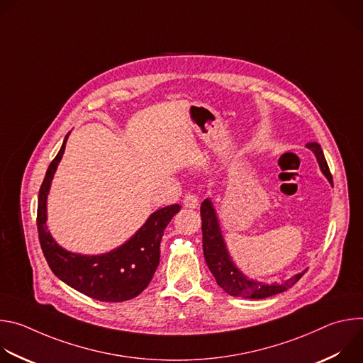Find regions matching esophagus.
<instances>
[{
  "mask_svg": "<svg viewBox=\"0 0 363 363\" xmlns=\"http://www.w3.org/2000/svg\"><path fill=\"white\" fill-rule=\"evenodd\" d=\"M184 205L186 208H196L198 206V198L194 194H186L184 196Z\"/></svg>",
  "mask_w": 363,
  "mask_h": 363,
  "instance_id": "1",
  "label": "esophagus"
}]
</instances>
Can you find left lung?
Masks as SVG:
<instances>
[{"instance_id": "1", "label": "left lung", "mask_w": 363, "mask_h": 363, "mask_svg": "<svg viewBox=\"0 0 363 363\" xmlns=\"http://www.w3.org/2000/svg\"><path fill=\"white\" fill-rule=\"evenodd\" d=\"M306 146L315 152L322 172L333 185V178L329 171L320 145L318 142H310ZM201 220H202V225H201L202 250H203V258L206 262V266H208L210 272L216 277L217 284L230 296L244 297V298H266L290 289L306 273V272L298 273L281 284H263L260 281L250 280L231 262L221 230H220L216 210L210 199H205L201 203Z\"/></svg>"}]
</instances>
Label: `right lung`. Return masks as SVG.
Masks as SVG:
<instances>
[{
    "label": "right lung",
    "mask_w": 363,
    "mask_h": 363,
    "mask_svg": "<svg viewBox=\"0 0 363 363\" xmlns=\"http://www.w3.org/2000/svg\"><path fill=\"white\" fill-rule=\"evenodd\" d=\"M47 168L38 192L37 230L43 254L62 281L100 301H125L139 296L150 283L160 264V247L164 231L181 210L178 203L153 213L142 228L119 248L101 255H82L63 250L47 231L45 202L51 179L63 157L66 140Z\"/></svg>",
    "instance_id": "obj_1"
}]
</instances>
